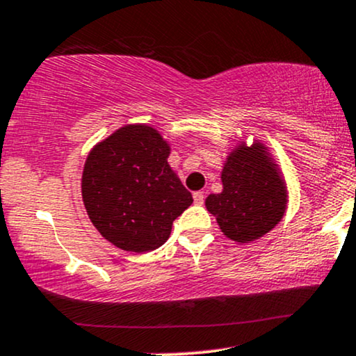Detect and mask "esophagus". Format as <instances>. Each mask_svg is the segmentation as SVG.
<instances>
[{
    "label": "esophagus",
    "instance_id": "34e87169",
    "mask_svg": "<svg viewBox=\"0 0 356 356\" xmlns=\"http://www.w3.org/2000/svg\"><path fill=\"white\" fill-rule=\"evenodd\" d=\"M204 200H205L204 192H194V202H195L197 205H202Z\"/></svg>",
    "mask_w": 356,
    "mask_h": 356
}]
</instances>
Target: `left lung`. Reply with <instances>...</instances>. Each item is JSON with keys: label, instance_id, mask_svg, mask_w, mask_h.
Wrapping results in <instances>:
<instances>
[{"label": "left lung", "instance_id": "8db88e82", "mask_svg": "<svg viewBox=\"0 0 356 356\" xmlns=\"http://www.w3.org/2000/svg\"><path fill=\"white\" fill-rule=\"evenodd\" d=\"M222 186L220 194L205 199V207L232 241H257L284 217L285 184L262 144L241 145L227 157Z\"/></svg>", "mask_w": 356, "mask_h": 356}]
</instances>
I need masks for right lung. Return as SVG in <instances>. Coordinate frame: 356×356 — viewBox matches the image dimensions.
Returning a JSON list of instances; mask_svg holds the SVG:
<instances>
[{
    "mask_svg": "<svg viewBox=\"0 0 356 356\" xmlns=\"http://www.w3.org/2000/svg\"><path fill=\"white\" fill-rule=\"evenodd\" d=\"M169 145L149 126H124L89 152L83 202L106 241L127 252L159 248L194 202L167 164Z\"/></svg>",
    "mask_w": 356,
    "mask_h": 356,
    "instance_id": "1",
    "label": "right lung"
}]
</instances>
